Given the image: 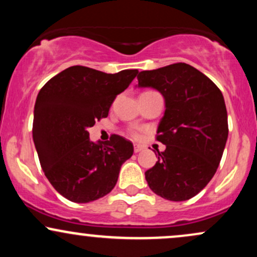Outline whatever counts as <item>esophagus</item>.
Here are the masks:
<instances>
[{
  "label": "esophagus",
  "instance_id": "1",
  "mask_svg": "<svg viewBox=\"0 0 257 257\" xmlns=\"http://www.w3.org/2000/svg\"><path fill=\"white\" fill-rule=\"evenodd\" d=\"M143 150H144V146L139 145V144H135V145H134V152H135V153L143 151Z\"/></svg>",
  "mask_w": 257,
  "mask_h": 257
}]
</instances>
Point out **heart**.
Here are the masks:
<instances>
[{"label":"heart","mask_w":257,"mask_h":257,"mask_svg":"<svg viewBox=\"0 0 257 257\" xmlns=\"http://www.w3.org/2000/svg\"><path fill=\"white\" fill-rule=\"evenodd\" d=\"M131 134H132L133 137H134V138H137V137H138V133L135 132V131H132V132H131Z\"/></svg>","instance_id":"obj_1"}]
</instances>
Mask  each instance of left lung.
<instances>
[{
	"label": "left lung",
	"instance_id": "obj_1",
	"mask_svg": "<svg viewBox=\"0 0 257 257\" xmlns=\"http://www.w3.org/2000/svg\"><path fill=\"white\" fill-rule=\"evenodd\" d=\"M138 87H152L166 100L157 139L166 145L145 173L150 188L174 202L198 194L219 167L228 122L222 93L204 73L185 63L141 71Z\"/></svg>",
	"mask_w": 257,
	"mask_h": 257
}]
</instances>
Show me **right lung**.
<instances>
[{
    "label": "right lung",
    "mask_w": 257,
    "mask_h": 257,
    "mask_svg": "<svg viewBox=\"0 0 257 257\" xmlns=\"http://www.w3.org/2000/svg\"><path fill=\"white\" fill-rule=\"evenodd\" d=\"M138 72L105 73L76 65L41 88L32 138L44 175L66 199L88 203L110 193L120 166L132 157L131 141L113 134L105 143H93L88 128L107 117L113 100Z\"/></svg>",
    "instance_id": "obj_1"
}]
</instances>
